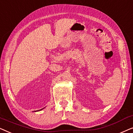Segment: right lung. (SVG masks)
Here are the masks:
<instances>
[{
  "instance_id": "add662e5",
  "label": "right lung",
  "mask_w": 133,
  "mask_h": 133,
  "mask_svg": "<svg viewBox=\"0 0 133 133\" xmlns=\"http://www.w3.org/2000/svg\"><path fill=\"white\" fill-rule=\"evenodd\" d=\"M43 108H42V109H41V110H37V111H34V112H36V111H41L42 110H43Z\"/></svg>"
}]
</instances>
